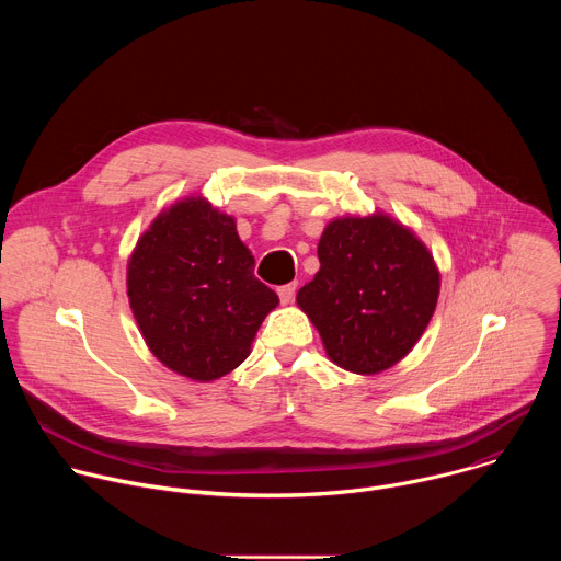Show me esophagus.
Listing matches in <instances>:
<instances>
[{"mask_svg": "<svg viewBox=\"0 0 561 561\" xmlns=\"http://www.w3.org/2000/svg\"><path fill=\"white\" fill-rule=\"evenodd\" d=\"M277 293H279L282 304H290V301L295 299V293H297V282H290V284H286V286H279Z\"/></svg>", "mask_w": 561, "mask_h": 561, "instance_id": "1", "label": "esophagus"}]
</instances>
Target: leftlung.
<instances>
[{
	"mask_svg": "<svg viewBox=\"0 0 561 561\" xmlns=\"http://www.w3.org/2000/svg\"><path fill=\"white\" fill-rule=\"evenodd\" d=\"M319 271L297 293L327 355L357 375L404 359L424 335L439 297L431 251L383 213L337 217L319 239Z\"/></svg>",
	"mask_w": 561,
	"mask_h": 561,
	"instance_id": "obj_1",
	"label": "left lung"
}]
</instances>
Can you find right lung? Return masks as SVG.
Returning <instances> with one entry per match:
<instances>
[{
  "label": "right lung",
  "instance_id": "1",
  "mask_svg": "<svg viewBox=\"0 0 561 561\" xmlns=\"http://www.w3.org/2000/svg\"><path fill=\"white\" fill-rule=\"evenodd\" d=\"M253 268L234 219L204 197L159 213L137 239L126 273L128 301L150 353L195 381L234 370L279 304Z\"/></svg>",
  "mask_w": 561,
  "mask_h": 561
}]
</instances>
